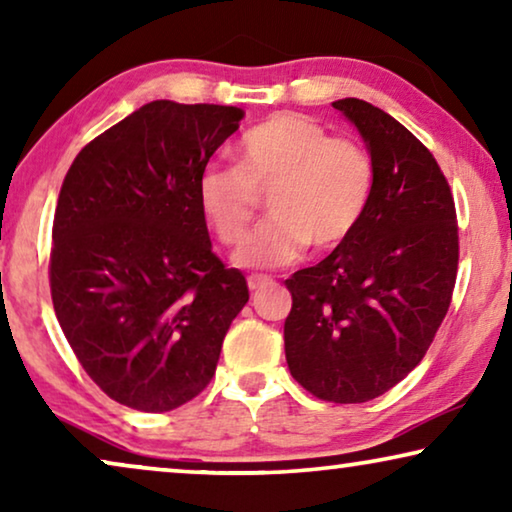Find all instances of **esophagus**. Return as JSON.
<instances>
[{
  "label": "esophagus",
  "instance_id": "1",
  "mask_svg": "<svg viewBox=\"0 0 512 512\" xmlns=\"http://www.w3.org/2000/svg\"><path fill=\"white\" fill-rule=\"evenodd\" d=\"M270 282H272V279H270V277H263V275H251V277L247 279V284H249L251 291L263 289V286L270 284Z\"/></svg>",
  "mask_w": 512,
  "mask_h": 512
}]
</instances>
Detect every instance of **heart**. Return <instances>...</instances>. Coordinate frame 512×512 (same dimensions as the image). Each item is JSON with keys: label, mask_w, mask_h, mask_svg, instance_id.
<instances>
[{"label": "heart", "mask_w": 512, "mask_h": 512, "mask_svg": "<svg viewBox=\"0 0 512 512\" xmlns=\"http://www.w3.org/2000/svg\"><path fill=\"white\" fill-rule=\"evenodd\" d=\"M375 165L349 137H331L300 114L272 116L240 139L235 167L209 165L198 179V205L223 244H237L268 191V219L233 254L247 270L284 268L305 249L331 251L359 228L373 198Z\"/></svg>", "instance_id": "b5f03b06"}]
</instances>
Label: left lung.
<instances>
[{
	"label": "left lung",
	"instance_id": "1",
	"mask_svg": "<svg viewBox=\"0 0 512 512\" xmlns=\"http://www.w3.org/2000/svg\"><path fill=\"white\" fill-rule=\"evenodd\" d=\"M333 107L373 158V198L349 240L284 282V352L293 380L321 401L366 403L424 359L443 324L457 212L436 158L408 128L356 97Z\"/></svg>",
	"mask_w": 512,
	"mask_h": 512
}]
</instances>
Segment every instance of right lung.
Listing matches in <instances>:
<instances>
[{
	"instance_id": "1",
	"label": "right lung",
	"mask_w": 512,
	"mask_h": 512,
	"mask_svg": "<svg viewBox=\"0 0 512 512\" xmlns=\"http://www.w3.org/2000/svg\"><path fill=\"white\" fill-rule=\"evenodd\" d=\"M244 111L156 100L81 149L53 221L51 296L116 403L167 412L212 380L247 279L212 254L198 179Z\"/></svg>"
}]
</instances>
